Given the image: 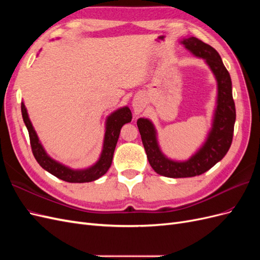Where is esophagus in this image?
<instances>
[{"label":"esophagus","instance_id":"34e87169","mask_svg":"<svg viewBox=\"0 0 260 260\" xmlns=\"http://www.w3.org/2000/svg\"><path fill=\"white\" fill-rule=\"evenodd\" d=\"M132 108L133 112H135L136 115H139L141 112L143 111L144 108V102L141 98H136L132 102Z\"/></svg>","mask_w":260,"mask_h":260}]
</instances>
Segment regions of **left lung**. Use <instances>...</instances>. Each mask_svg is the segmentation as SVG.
<instances>
[{"label":"left lung","mask_w":260,"mask_h":260,"mask_svg":"<svg viewBox=\"0 0 260 260\" xmlns=\"http://www.w3.org/2000/svg\"><path fill=\"white\" fill-rule=\"evenodd\" d=\"M194 56L205 60L217 81L216 108L211 129L205 142L186 160H174L165 155L157 140V131L147 118H139L137 124L142 139L147 159L157 174L168 178H190L200 176L221 160L232 143L235 105L232 96V82L219 53L212 46L195 37L180 41Z\"/></svg>","instance_id":"1"}]
</instances>
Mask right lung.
<instances>
[{
  "instance_id": "1",
  "label": "right lung",
  "mask_w": 260,
  "mask_h": 260,
  "mask_svg": "<svg viewBox=\"0 0 260 260\" xmlns=\"http://www.w3.org/2000/svg\"><path fill=\"white\" fill-rule=\"evenodd\" d=\"M21 114L23 122H25L29 132L31 148H32V153L38 164L44 170L49 171L51 175L70 183L91 182V181L98 180L106 174L113 161V156L118 138H119L120 135V129L122 128L123 124L130 122L132 119V114L128 106L118 108L117 111L109 115L106 118L103 149H102L99 160L88 168L72 169L65 166V165L58 162L57 160L53 159L45 152L43 145L38 138L34 125L29 119L27 108L25 104H23V102H21Z\"/></svg>"
}]
</instances>
